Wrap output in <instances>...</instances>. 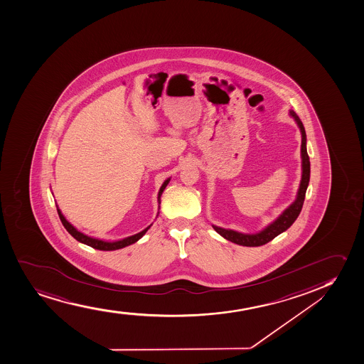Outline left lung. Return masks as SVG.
<instances>
[{
  "label": "left lung",
  "mask_w": 364,
  "mask_h": 364,
  "mask_svg": "<svg viewBox=\"0 0 364 364\" xmlns=\"http://www.w3.org/2000/svg\"><path fill=\"white\" fill-rule=\"evenodd\" d=\"M290 116L298 123L300 132H301V181L299 186L296 200L279 215V217L271 223V224L260 231V232L248 235V233L237 232L233 230L223 229L215 225H212L213 229L215 230L220 236L226 238L228 241L233 242L236 245H245V247H259V245H266L269 241H272L274 237H277L279 233L284 232L286 230L289 229L293 225L299 214L301 212L304 200H305V193H306L309 181H310V159L307 155L306 150V133L301 121L298 117V114L294 111H290Z\"/></svg>",
  "instance_id": "left-lung-1"
}]
</instances>
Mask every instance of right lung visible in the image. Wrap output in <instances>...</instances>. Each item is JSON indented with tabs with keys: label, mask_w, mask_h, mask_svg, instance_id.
<instances>
[{
	"label": "right lung",
	"mask_w": 364,
	"mask_h": 364,
	"mask_svg": "<svg viewBox=\"0 0 364 364\" xmlns=\"http://www.w3.org/2000/svg\"><path fill=\"white\" fill-rule=\"evenodd\" d=\"M169 180L167 179L164 181L161 188H159V203H161V196H162V192L164 191V188L167 186L168 183H169ZM58 214H59V218H60V220H62V224L64 225V228H65L66 231L75 238V240H77L78 242H81L83 245H90L92 248H95V250H121V248H124L127 245H133L136 241H139L140 238L143 237L144 235L146 233L147 230L151 228V225L150 226H147L146 229L143 230L141 232L136 233V235H133V236H129V237L123 238V240H119V241L114 242H107L102 241V240H98V238L90 237V236H87L85 233L80 232L78 230L75 229L73 225L70 224L69 221L66 220L64 215H63L62 212H60V209L57 208Z\"/></svg>",
	"instance_id": "1"
}]
</instances>
